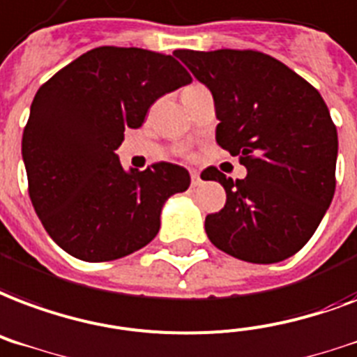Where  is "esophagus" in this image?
Listing matches in <instances>:
<instances>
[{"label": "esophagus", "mask_w": 357, "mask_h": 357, "mask_svg": "<svg viewBox=\"0 0 357 357\" xmlns=\"http://www.w3.org/2000/svg\"><path fill=\"white\" fill-rule=\"evenodd\" d=\"M190 183H192V187H197V185L202 183V178H200V174H198L197 170L190 172Z\"/></svg>", "instance_id": "obj_1"}]
</instances>
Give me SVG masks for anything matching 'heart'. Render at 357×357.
I'll return each instance as SVG.
<instances>
[{"label":"heart","instance_id":"b5f03b06","mask_svg":"<svg viewBox=\"0 0 357 357\" xmlns=\"http://www.w3.org/2000/svg\"><path fill=\"white\" fill-rule=\"evenodd\" d=\"M202 88V86H198V84H192V86H187V88L183 89V93H187V91H195V89Z\"/></svg>","mask_w":357,"mask_h":357}]
</instances>
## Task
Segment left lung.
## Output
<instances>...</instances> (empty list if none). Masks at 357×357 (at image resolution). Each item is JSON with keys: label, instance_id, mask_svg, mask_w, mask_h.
<instances>
[{"label": "left lung", "instance_id": "left-lung-1", "mask_svg": "<svg viewBox=\"0 0 357 357\" xmlns=\"http://www.w3.org/2000/svg\"><path fill=\"white\" fill-rule=\"evenodd\" d=\"M215 100L217 144L247 168L202 179L227 190L206 217L209 241L245 262L275 264L311 239L335 192L337 129L322 95L279 59L257 50L174 52Z\"/></svg>", "mask_w": 357, "mask_h": 357}]
</instances>
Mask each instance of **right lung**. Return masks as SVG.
Here are the masks:
<instances>
[{"label": "right lung", "mask_w": 357, "mask_h": 357, "mask_svg": "<svg viewBox=\"0 0 357 357\" xmlns=\"http://www.w3.org/2000/svg\"><path fill=\"white\" fill-rule=\"evenodd\" d=\"M190 80L174 56L99 46L40 86L22 136L27 189L48 236L70 257L108 262L157 236L162 204L187 190L189 172L165 160L125 172L114 151L155 100Z\"/></svg>", "instance_id": "1"}]
</instances>
